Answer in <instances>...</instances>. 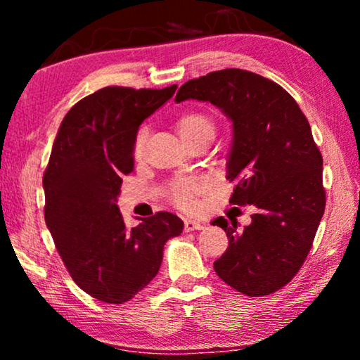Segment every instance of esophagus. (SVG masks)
<instances>
[{"label":"esophagus","mask_w":360,"mask_h":360,"mask_svg":"<svg viewBox=\"0 0 360 360\" xmlns=\"http://www.w3.org/2000/svg\"><path fill=\"white\" fill-rule=\"evenodd\" d=\"M202 229H203V222L192 221V219H186V221H184V230H186V231L202 230Z\"/></svg>","instance_id":"esophagus-1"}]
</instances>
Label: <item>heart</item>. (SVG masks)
<instances>
[{"label": "heart", "instance_id": "1", "mask_svg": "<svg viewBox=\"0 0 360 360\" xmlns=\"http://www.w3.org/2000/svg\"><path fill=\"white\" fill-rule=\"evenodd\" d=\"M176 130H178L182 141L187 146L192 144L198 139H211L214 138V120L211 119L210 114L205 111H198V109H191V111L182 112L174 122ZM146 138H148V130L141 129L136 133L135 144H133V150L135 155H139L144 149ZM202 191L198 181L195 179H179L174 181L172 187H169V197H172L173 203L179 206L181 210H193L195 208V198Z\"/></svg>", "mask_w": 360, "mask_h": 360}]
</instances>
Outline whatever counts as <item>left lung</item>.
<instances>
[{"mask_svg": "<svg viewBox=\"0 0 360 360\" xmlns=\"http://www.w3.org/2000/svg\"><path fill=\"white\" fill-rule=\"evenodd\" d=\"M174 100L210 101L233 122L230 203L252 205L255 214L243 230L233 217L212 221L229 236L214 270L241 294H273L302 268L326 210L322 155L311 127L281 85L245 70L191 79Z\"/></svg>", "mask_w": 360, "mask_h": 360, "instance_id": "obj_1", "label": "left lung"}]
</instances>
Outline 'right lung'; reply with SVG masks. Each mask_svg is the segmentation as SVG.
<instances>
[{
    "instance_id": "1",
    "label": "right lung",
    "mask_w": 360,
    "mask_h": 360,
    "mask_svg": "<svg viewBox=\"0 0 360 360\" xmlns=\"http://www.w3.org/2000/svg\"><path fill=\"white\" fill-rule=\"evenodd\" d=\"M176 89L96 90L70 109L52 146L42 178L46 225L72 281L105 303L122 304L143 290L158 273L165 243L184 227L160 211L127 229L115 203L135 167L139 125Z\"/></svg>"
}]
</instances>
